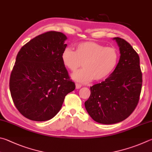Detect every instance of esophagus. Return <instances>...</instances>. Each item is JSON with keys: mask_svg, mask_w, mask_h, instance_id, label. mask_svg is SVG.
I'll return each instance as SVG.
<instances>
[{"mask_svg": "<svg viewBox=\"0 0 152 152\" xmlns=\"http://www.w3.org/2000/svg\"><path fill=\"white\" fill-rule=\"evenodd\" d=\"M82 87V85L78 83H76V89H80Z\"/></svg>", "mask_w": 152, "mask_h": 152, "instance_id": "esophagus-1", "label": "esophagus"}]
</instances>
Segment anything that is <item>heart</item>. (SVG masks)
<instances>
[{
    "mask_svg": "<svg viewBox=\"0 0 152 152\" xmlns=\"http://www.w3.org/2000/svg\"><path fill=\"white\" fill-rule=\"evenodd\" d=\"M61 58L65 66L72 72L83 63L84 68L74 74L72 78L80 82H88L93 79L100 81L107 78L116 67L119 53L112 46L86 41L79 43L76 51L69 47L64 48Z\"/></svg>",
    "mask_w": 152,
    "mask_h": 152,
    "instance_id": "1",
    "label": "heart"
}]
</instances>
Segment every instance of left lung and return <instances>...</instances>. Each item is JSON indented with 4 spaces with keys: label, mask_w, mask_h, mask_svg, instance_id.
<instances>
[{
    "label": "left lung",
    "mask_w": 152,
    "mask_h": 152,
    "mask_svg": "<svg viewBox=\"0 0 152 152\" xmlns=\"http://www.w3.org/2000/svg\"><path fill=\"white\" fill-rule=\"evenodd\" d=\"M120 47L119 62L108 78L90 87L86 110L96 122L112 124L131 115L140 100L142 73L140 57L123 38H114Z\"/></svg>",
    "instance_id": "left-lung-1"
}]
</instances>
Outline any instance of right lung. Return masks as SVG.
<instances>
[{
	"label": "right lung",
	"instance_id": "obj_1",
	"mask_svg": "<svg viewBox=\"0 0 152 152\" xmlns=\"http://www.w3.org/2000/svg\"><path fill=\"white\" fill-rule=\"evenodd\" d=\"M66 38L60 32H45L24 45L16 56L10 77V94L19 112L29 120L52 119L65 96L75 89L61 58Z\"/></svg>",
	"mask_w": 152,
	"mask_h": 152
}]
</instances>
